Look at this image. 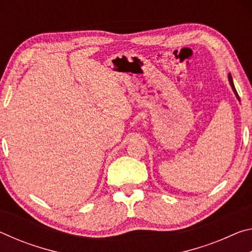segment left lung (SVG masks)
I'll return each instance as SVG.
<instances>
[{"mask_svg":"<svg viewBox=\"0 0 252 252\" xmlns=\"http://www.w3.org/2000/svg\"><path fill=\"white\" fill-rule=\"evenodd\" d=\"M228 78H229V82H230V85H231V88H232V90H233V92H234V94H236V96H237V99L240 101V97H239V95H238V92H237V90H236V88H234V84H233V81H232V76H231V74H229L228 75Z\"/></svg>","mask_w":252,"mask_h":252,"instance_id":"obj_1","label":"left lung"}]
</instances>
